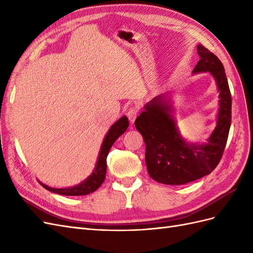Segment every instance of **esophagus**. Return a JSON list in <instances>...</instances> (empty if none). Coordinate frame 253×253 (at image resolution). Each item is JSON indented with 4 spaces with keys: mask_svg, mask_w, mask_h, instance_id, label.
Here are the masks:
<instances>
[{
    "mask_svg": "<svg viewBox=\"0 0 253 253\" xmlns=\"http://www.w3.org/2000/svg\"><path fill=\"white\" fill-rule=\"evenodd\" d=\"M138 112H139V110H138V108H137V106H132V108H129V109L127 110L126 116H127L128 120L132 122V124L135 121V119H136V117H137V115H138Z\"/></svg>",
    "mask_w": 253,
    "mask_h": 253,
    "instance_id": "obj_1",
    "label": "esophagus"
}]
</instances>
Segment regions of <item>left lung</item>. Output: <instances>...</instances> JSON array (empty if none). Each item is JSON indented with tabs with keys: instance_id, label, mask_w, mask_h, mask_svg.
<instances>
[{
	"instance_id": "8db88e82",
	"label": "left lung",
	"mask_w": 253,
	"mask_h": 253,
	"mask_svg": "<svg viewBox=\"0 0 253 253\" xmlns=\"http://www.w3.org/2000/svg\"><path fill=\"white\" fill-rule=\"evenodd\" d=\"M200 61L193 73L210 72L219 91L217 125L205 144H189L178 134L170 115L171 105L155 97L135 120L145 143V164L151 177L165 185H185L215 169L226 147L231 125V94L220 60L202 44L197 45ZM169 101V100H168Z\"/></svg>"
}]
</instances>
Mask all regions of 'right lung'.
<instances>
[{
    "instance_id": "1",
    "label": "right lung",
    "mask_w": 253,
    "mask_h": 253,
    "mask_svg": "<svg viewBox=\"0 0 253 253\" xmlns=\"http://www.w3.org/2000/svg\"><path fill=\"white\" fill-rule=\"evenodd\" d=\"M128 126V119L126 116L121 117L117 122L112 126L110 131L106 134L105 138L101 145V151L99 154V158L97 165L94 169L93 174H91L87 179L81 182L80 185L75 186L72 188H65V189H55L50 188L41 183L42 187L50 192L61 194V195H67V196H78V195H86L89 193H93L99 187L102 185L104 181L105 174H106V157H108L109 151L112 148L114 142L117 140L120 135L124 134Z\"/></svg>"
}]
</instances>
